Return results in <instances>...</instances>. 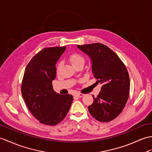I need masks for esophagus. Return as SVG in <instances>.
Instances as JSON below:
<instances>
[{"label":"esophagus","instance_id":"1","mask_svg":"<svg viewBox=\"0 0 152 152\" xmlns=\"http://www.w3.org/2000/svg\"><path fill=\"white\" fill-rule=\"evenodd\" d=\"M83 94H82V93H77L75 94V96L77 97V98H82V96H83Z\"/></svg>","mask_w":152,"mask_h":152}]
</instances>
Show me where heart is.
<instances>
[{
	"instance_id": "heart-1",
	"label": "heart",
	"mask_w": 152,
	"mask_h": 152,
	"mask_svg": "<svg viewBox=\"0 0 152 152\" xmlns=\"http://www.w3.org/2000/svg\"><path fill=\"white\" fill-rule=\"evenodd\" d=\"M68 59H69V62L70 63V64H71L73 66L76 65L77 64H79V63H84L83 58L82 56L78 54H76V53H74V54L69 55ZM61 65H62L61 62L58 63V66H57L58 70L60 69V67H61Z\"/></svg>"
}]
</instances>
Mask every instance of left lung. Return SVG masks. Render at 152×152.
I'll list each match as a JSON object with an SVG mask.
<instances>
[{"mask_svg":"<svg viewBox=\"0 0 152 152\" xmlns=\"http://www.w3.org/2000/svg\"><path fill=\"white\" fill-rule=\"evenodd\" d=\"M89 56L92 72L97 82L102 84L101 91L88 107L90 114L97 121L107 122L121 114L129 94L130 82L128 70L122 60L106 45L93 43L77 45Z\"/></svg>","mask_w":152,"mask_h":152,"instance_id":"obj_1","label":"left lung"}]
</instances>
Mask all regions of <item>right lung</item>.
<instances>
[{"instance_id":"right-lung-1","label":"right lung","mask_w":152,"mask_h":152,"mask_svg":"<svg viewBox=\"0 0 152 152\" xmlns=\"http://www.w3.org/2000/svg\"><path fill=\"white\" fill-rule=\"evenodd\" d=\"M65 47L45 48L27 65L21 85V93L31 113L41 123L55 126L67 115L73 101L71 94L61 95L53 89L56 64Z\"/></svg>"}]
</instances>
